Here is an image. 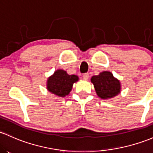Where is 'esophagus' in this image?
I'll return each mask as SVG.
<instances>
[{
  "label": "esophagus",
  "mask_w": 153,
  "mask_h": 153,
  "mask_svg": "<svg viewBox=\"0 0 153 153\" xmlns=\"http://www.w3.org/2000/svg\"><path fill=\"white\" fill-rule=\"evenodd\" d=\"M83 79H85V80L88 79V78H89V75H88V73L83 74Z\"/></svg>",
  "instance_id": "1"
}]
</instances>
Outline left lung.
Wrapping results in <instances>:
<instances>
[{
  "mask_svg": "<svg viewBox=\"0 0 153 153\" xmlns=\"http://www.w3.org/2000/svg\"><path fill=\"white\" fill-rule=\"evenodd\" d=\"M91 81L94 84L97 94L102 100H109L116 97L121 89L120 81L108 71L94 75L91 78Z\"/></svg>",
  "mask_w": 153,
  "mask_h": 153,
  "instance_id": "left-lung-1",
  "label": "left lung"
}]
</instances>
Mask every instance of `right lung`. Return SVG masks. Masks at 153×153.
<instances>
[{
  "mask_svg": "<svg viewBox=\"0 0 153 153\" xmlns=\"http://www.w3.org/2000/svg\"><path fill=\"white\" fill-rule=\"evenodd\" d=\"M75 75H68L63 70H57L47 80L48 91L60 97H65L71 91L73 83L78 80Z\"/></svg>",
  "mask_w": 153,
  "mask_h": 153,
  "instance_id": "1",
  "label": "right lung"
}]
</instances>
